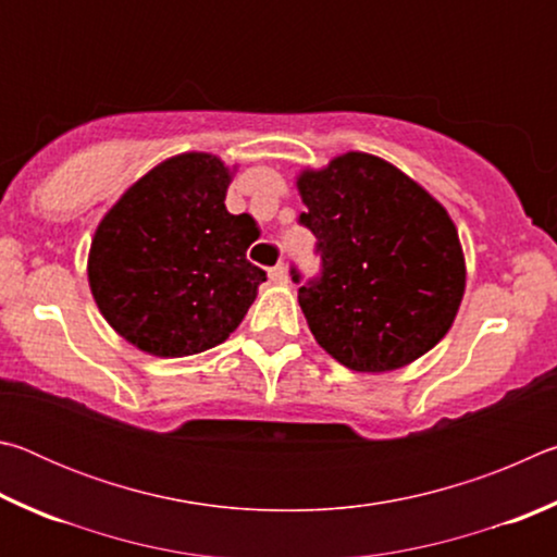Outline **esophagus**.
<instances>
[{
	"label": "esophagus",
	"instance_id": "obj_1",
	"mask_svg": "<svg viewBox=\"0 0 557 557\" xmlns=\"http://www.w3.org/2000/svg\"><path fill=\"white\" fill-rule=\"evenodd\" d=\"M270 280L272 282H277V285H285L287 282V270H285V265H275V268H270Z\"/></svg>",
	"mask_w": 557,
	"mask_h": 557
}]
</instances>
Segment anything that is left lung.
Returning a JSON list of instances; mask_svg holds the SVG:
<instances>
[{
  "label": "left lung",
  "instance_id": "obj_1",
  "mask_svg": "<svg viewBox=\"0 0 557 557\" xmlns=\"http://www.w3.org/2000/svg\"><path fill=\"white\" fill-rule=\"evenodd\" d=\"M297 191L307 206L299 221L317 235L324 265L297 295L317 344L358 373L398 371L437 346L467 287L445 206L369 152L305 166Z\"/></svg>",
  "mask_w": 557,
  "mask_h": 557
}]
</instances>
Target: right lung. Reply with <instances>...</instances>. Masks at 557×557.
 I'll return each mask as SVG.
<instances>
[{"mask_svg":"<svg viewBox=\"0 0 557 557\" xmlns=\"http://www.w3.org/2000/svg\"><path fill=\"white\" fill-rule=\"evenodd\" d=\"M235 169L211 152L174 154L100 219L88 285L106 322L139 351L182 358L223 344L268 280L245 258L256 221L225 211Z\"/></svg>","mask_w":557,"mask_h":557,"instance_id":"right-lung-1","label":"right lung"}]
</instances>
